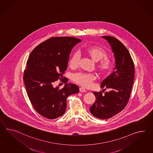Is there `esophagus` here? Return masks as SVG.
Wrapping results in <instances>:
<instances>
[{
  "label": "esophagus",
  "instance_id": "1",
  "mask_svg": "<svg viewBox=\"0 0 153 153\" xmlns=\"http://www.w3.org/2000/svg\"><path fill=\"white\" fill-rule=\"evenodd\" d=\"M79 92H87V91H86L85 88H84L83 87H80L79 88Z\"/></svg>",
  "mask_w": 153,
  "mask_h": 153
}]
</instances>
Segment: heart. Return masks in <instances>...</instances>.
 Segmentation results:
<instances>
[{
	"label": "heart",
	"mask_w": 153,
	"mask_h": 153,
	"mask_svg": "<svg viewBox=\"0 0 153 153\" xmlns=\"http://www.w3.org/2000/svg\"><path fill=\"white\" fill-rule=\"evenodd\" d=\"M86 55L88 56L94 62L96 63V68L101 75H107L111 71L113 62L109 59L107 58V52L99 46H93L87 48L84 51ZM79 56L75 53L71 56L68 62V66L71 69H75L78 66ZM72 79L74 82L86 87H90L96 79L95 75L91 74L79 73L74 75Z\"/></svg>",
	"instance_id": "obj_1"
}]
</instances>
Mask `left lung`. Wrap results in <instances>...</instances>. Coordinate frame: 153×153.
Segmentation results:
<instances>
[{
  "label": "left lung",
  "instance_id": "left-lung-1",
  "mask_svg": "<svg viewBox=\"0 0 153 153\" xmlns=\"http://www.w3.org/2000/svg\"><path fill=\"white\" fill-rule=\"evenodd\" d=\"M102 37L111 47L115 67L112 74L101 82V88L109 91L104 94L101 91L93 92L96 100L90 111L96 118L105 119L115 116L126 106L134 82V65L128 49L120 41L109 36Z\"/></svg>",
  "mask_w": 153,
  "mask_h": 153
}]
</instances>
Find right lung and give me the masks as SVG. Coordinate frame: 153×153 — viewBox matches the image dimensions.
I'll return each instance as SVG.
<instances>
[{
	"label": "right lung",
	"instance_id": "add662e5",
	"mask_svg": "<svg viewBox=\"0 0 153 153\" xmlns=\"http://www.w3.org/2000/svg\"><path fill=\"white\" fill-rule=\"evenodd\" d=\"M81 40L73 37H53L32 51L27 61L24 82L35 111L48 119H55L65 112L67 98L79 92L77 86L66 83L62 89L53 86L66 70L72 49ZM64 82L68 81L65 78Z\"/></svg>",
	"mask_w": 153,
	"mask_h": 153
}]
</instances>
